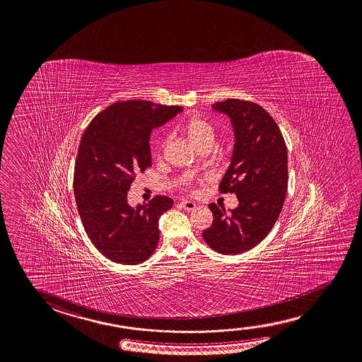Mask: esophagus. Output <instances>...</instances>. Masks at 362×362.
<instances>
[{
  "mask_svg": "<svg viewBox=\"0 0 362 362\" xmlns=\"http://www.w3.org/2000/svg\"><path fill=\"white\" fill-rule=\"evenodd\" d=\"M180 204H182V207H183L184 209H187V211H193V209L197 207L196 203L193 201H182L180 202Z\"/></svg>",
  "mask_w": 362,
  "mask_h": 362,
  "instance_id": "obj_1",
  "label": "esophagus"
}]
</instances>
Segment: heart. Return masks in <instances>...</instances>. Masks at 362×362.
<instances>
[{"instance_id": "obj_1", "label": "heart", "mask_w": 362, "mask_h": 362, "mask_svg": "<svg viewBox=\"0 0 362 362\" xmlns=\"http://www.w3.org/2000/svg\"><path fill=\"white\" fill-rule=\"evenodd\" d=\"M184 132L189 143L196 148L199 144L214 141V127L204 119H190L184 124Z\"/></svg>"}]
</instances>
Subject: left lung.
Instances as JSON below:
<instances>
[{"mask_svg": "<svg viewBox=\"0 0 362 362\" xmlns=\"http://www.w3.org/2000/svg\"><path fill=\"white\" fill-rule=\"evenodd\" d=\"M212 110L231 121L235 144L219 190L236 194L238 206L226 214L225 208L211 203L214 223L203 238L219 254L238 255L267 238L281 212L288 153L278 124L259 105L228 98Z\"/></svg>", "mask_w": 362, "mask_h": 362, "instance_id": "obj_1", "label": "left lung"}]
</instances>
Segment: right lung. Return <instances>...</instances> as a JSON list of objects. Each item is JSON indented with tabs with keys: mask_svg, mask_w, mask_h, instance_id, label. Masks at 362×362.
Listing matches in <instances>:
<instances>
[{
	"mask_svg": "<svg viewBox=\"0 0 362 362\" xmlns=\"http://www.w3.org/2000/svg\"><path fill=\"white\" fill-rule=\"evenodd\" d=\"M183 111L148 101L119 102L98 113L84 131L73 187L84 230L107 259L137 265L154 252L159 218L173 199L156 196L134 207L127 192L137 173L151 166V131Z\"/></svg>",
	"mask_w": 362,
	"mask_h": 362,
	"instance_id": "add662e5",
	"label": "right lung"
}]
</instances>
